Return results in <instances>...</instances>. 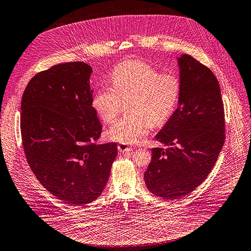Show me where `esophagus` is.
Returning <instances> with one entry per match:
<instances>
[{"label": "esophagus", "instance_id": "esophagus-1", "mask_svg": "<svg viewBox=\"0 0 251 251\" xmlns=\"http://www.w3.org/2000/svg\"><path fill=\"white\" fill-rule=\"evenodd\" d=\"M118 149H119L120 152H128V151H132L133 147H131L127 144H124V143H119L118 144Z\"/></svg>", "mask_w": 251, "mask_h": 251}]
</instances>
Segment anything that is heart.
I'll return each mask as SVG.
<instances>
[{
  "instance_id": "1",
  "label": "heart",
  "mask_w": 251,
  "mask_h": 251,
  "mask_svg": "<svg viewBox=\"0 0 251 251\" xmlns=\"http://www.w3.org/2000/svg\"><path fill=\"white\" fill-rule=\"evenodd\" d=\"M112 86L97 90L92 107L105 123L115 121L123 102L127 114L108 131L112 139L124 144L139 142L152 125L168 121L180 97L179 79L171 74H162L152 66L140 61L119 64L111 75Z\"/></svg>"
}]
</instances>
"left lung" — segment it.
Segmentation results:
<instances>
[{
    "instance_id": "8db88e82",
    "label": "left lung",
    "mask_w": 251,
    "mask_h": 251,
    "mask_svg": "<svg viewBox=\"0 0 251 251\" xmlns=\"http://www.w3.org/2000/svg\"><path fill=\"white\" fill-rule=\"evenodd\" d=\"M178 65V108L155 137L167 148H152V160L144 173L148 190L166 200L184 197L206 179L225 140L217 78L190 55H182Z\"/></svg>"
}]
</instances>
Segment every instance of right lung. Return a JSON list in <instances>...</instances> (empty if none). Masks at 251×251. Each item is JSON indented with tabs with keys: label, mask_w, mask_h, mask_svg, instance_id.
<instances>
[{
	"label": "right lung",
	"mask_w": 251,
	"mask_h": 251,
	"mask_svg": "<svg viewBox=\"0 0 251 251\" xmlns=\"http://www.w3.org/2000/svg\"><path fill=\"white\" fill-rule=\"evenodd\" d=\"M92 68L58 64L36 74L21 102V135L40 183L70 205L95 200L104 190L117 144H97L102 126L92 107Z\"/></svg>",
	"instance_id": "right-lung-1"
}]
</instances>
